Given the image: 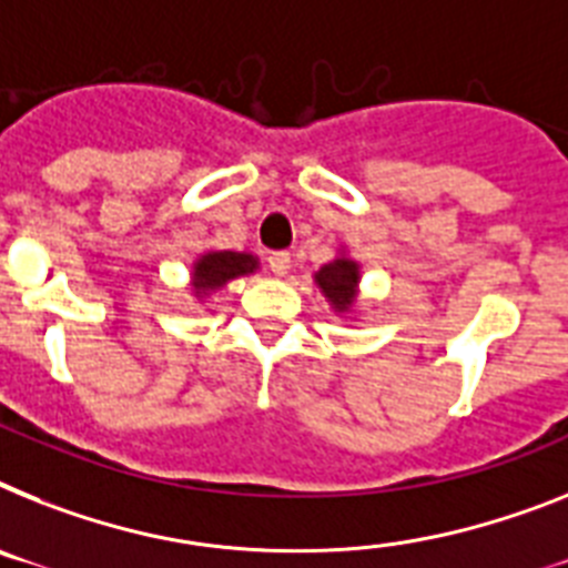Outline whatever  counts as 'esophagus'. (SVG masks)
Returning a JSON list of instances; mask_svg holds the SVG:
<instances>
[{"instance_id": "obj_1", "label": "esophagus", "mask_w": 568, "mask_h": 568, "mask_svg": "<svg viewBox=\"0 0 568 568\" xmlns=\"http://www.w3.org/2000/svg\"><path fill=\"white\" fill-rule=\"evenodd\" d=\"M268 268L274 271L276 276H285L288 271H292V254H288V251H271Z\"/></svg>"}]
</instances>
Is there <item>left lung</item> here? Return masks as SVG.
Segmentation results:
<instances>
[{"mask_svg":"<svg viewBox=\"0 0 568 568\" xmlns=\"http://www.w3.org/2000/svg\"><path fill=\"white\" fill-rule=\"evenodd\" d=\"M314 280H317V285H321L323 294H326L328 303H332L337 312H346V308L355 303L357 280H361V274H357V262L341 256V260L323 265V268L314 274Z\"/></svg>","mask_w":568,"mask_h":568,"instance_id":"1","label":"left lung"}]
</instances>
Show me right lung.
I'll return each instance as SVG.
<instances>
[{"label": "right lung", "instance_id": "1", "mask_svg": "<svg viewBox=\"0 0 568 568\" xmlns=\"http://www.w3.org/2000/svg\"><path fill=\"white\" fill-rule=\"evenodd\" d=\"M256 268V260L251 254H236V251H211L193 265V288L195 297H204L213 288H222L227 280L242 274H251Z\"/></svg>", "mask_w": 568, "mask_h": 568}]
</instances>
